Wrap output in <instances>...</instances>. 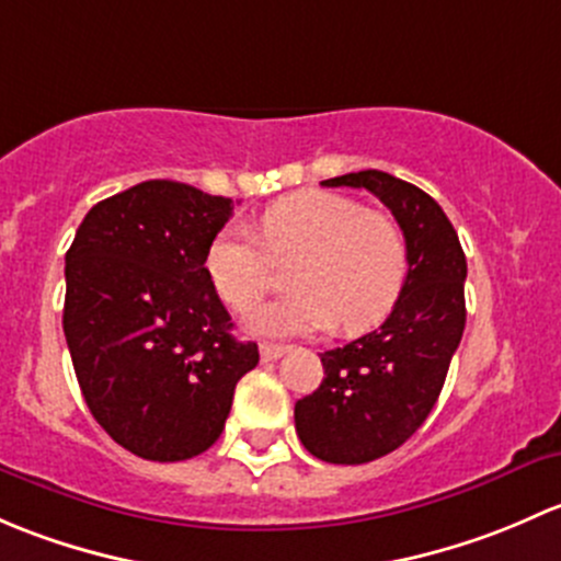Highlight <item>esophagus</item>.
Returning a JSON list of instances; mask_svg holds the SVG:
<instances>
[{
    "mask_svg": "<svg viewBox=\"0 0 561 561\" xmlns=\"http://www.w3.org/2000/svg\"><path fill=\"white\" fill-rule=\"evenodd\" d=\"M286 345H278V343H262L259 345V354H262V362H275L280 359L283 354H286Z\"/></svg>",
    "mask_w": 561,
    "mask_h": 561,
    "instance_id": "obj_1",
    "label": "esophagus"
}]
</instances>
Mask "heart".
I'll return each instance as SVG.
<instances>
[{
    "instance_id": "heart-1",
    "label": "heart",
    "mask_w": 561,
    "mask_h": 561,
    "mask_svg": "<svg viewBox=\"0 0 561 561\" xmlns=\"http://www.w3.org/2000/svg\"><path fill=\"white\" fill-rule=\"evenodd\" d=\"M294 294L264 305L248 329L259 334H316L334 323L365 332L397 305L408 273L405 234L394 218L332 192H297L259 218V240L245 227H224L205 253L218 297L238 313L256 308L275 264H293Z\"/></svg>"
}]
</instances>
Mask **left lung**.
<instances>
[{
    "label": "left lung",
    "mask_w": 561,
    "mask_h": 561,
    "mask_svg": "<svg viewBox=\"0 0 561 561\" xmlns=\"http://www.w3.org/2000/svg\"><path fill=\"white\" fill-rule=\"evenodd\" d=\"M321 186L367 188L400 224L408 275L380 329L323 351V380L294 405L302 446L329 465H365L400 448L426 421L465 332L467 259L443 207L413 183L380 170Z\"/></svg>",
    "instance_id": "1"
}]
</instances>
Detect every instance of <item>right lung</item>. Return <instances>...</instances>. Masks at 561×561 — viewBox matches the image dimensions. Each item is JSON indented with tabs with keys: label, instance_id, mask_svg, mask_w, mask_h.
<instances>
[{
	"label": "right lung",
	"instance_id": "obj_1",
	"mask_svg": "<svg viewBox=\"0 0 561 561\" xmlns=\"http://www.w3.org/2000/svg\"><path fill=\"white\" fill-rule=\"evenodd\" d=\"M234 202L178 181H146L96 202L67 251L65 337L80 391L118 446L183 461L221 437L256 343L205 273Z\"/></svg>",
	"mask_w": 561,
	"mask_h": 561
}]
</instances>
